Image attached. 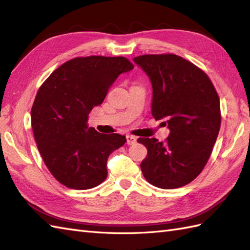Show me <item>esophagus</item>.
I'll use <instances>...</instances> for the list:
<instances>
[{
  "instance_id": "obj_1",
  "label": "esophagus",
  "mask_w": 250,
  "mask_h": 250,
  "mask_svg": "<svg viewBox=\"0 0 250 250\" xmlns=\"http://www.w3.org/2000/svg\"><path fill=\"white\" fill-rule=\"evenodd\" d=\"M126 143L127 145H134L135 143H137V138L133 137V135H127L126 137Z\"/></svg>"
}]
</instances>
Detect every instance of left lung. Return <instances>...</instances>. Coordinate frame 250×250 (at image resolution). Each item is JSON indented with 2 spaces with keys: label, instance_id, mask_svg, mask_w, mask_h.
<instances>
[{
  "label": "left lung",
  "instance_id": "1",
  "mask_svg": "<svg viewBox=\"0 0 250 250\" xmlns=\"http://www.w3.org/2000/svg\"><path fill=\"white\" fill-rule=\"evenodd\" d=\"M133 62L152 83V116L165 119L170 128L165 142L138 139L148 150L141 164L143 175L166 190L184 187L206 167L220 130L217 90L206 73L178 55L147 54Z\"/></svg>",
  "mask_w": 250,
  "mask_h": 250
}]
</instances>
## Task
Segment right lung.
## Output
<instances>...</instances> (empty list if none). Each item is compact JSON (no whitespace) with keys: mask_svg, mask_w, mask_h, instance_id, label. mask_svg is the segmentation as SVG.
I'll return each instance as SVG.
<instances>
[{"mask_svg":"<svg viewBox=\"0 0 250 250\" xmlns=\"http://www.w3.org/2000/svg\"><path fill=\"white\" fill-rule=\"evenodd\" d=\"M133 67L122 56L76 57L40 87L31 109L32 130L44 164L62 185L87 190L106 179L107 158L126 139L99 133L86 121L119 75Z\"/></svg>","mask_w":250,"mask_h":250,"instance_id":"1","label":"right lung"}]
</instances>
